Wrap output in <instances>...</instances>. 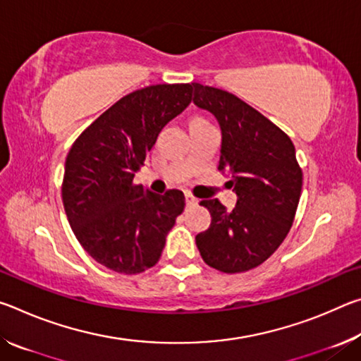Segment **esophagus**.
<instances>
[{
  "label": "esophagus",
  "mask_w": 361,
  "mask_h": 361,
  "mask_svg": "<svg viewBox=\"0 0 361 361\" xmlns=\"http://www.w3.org/2000/svg\"><path fill=\"white\" fill-rule=\"evenodd\" d=\"M185 197H186V207H194V205H197V202H199V200L195 199L192 194H189V192L185 194Z\"/></svg>",
  "instance_id": "34e87169"
}]
</instances>
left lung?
I'll return each instance as SVG.
<instances>
[{
	"instance_id": "obj_1",
	"label": "left lung",
	"mask_w": 361,
	"mask_h": 361,
	"mask_svg": "<svg viewBox=\"0 0 361 361\" xmlns=\"http://www.w3.org/2000/svg\"><path fill=\"white\" fill-rule=\"evenodd\" d=\"M194 105L216 119L221 130L218 170L231 176L237 202L228 210L216 199L200 205L210 228L195 235L207 264L226 274L264 262L288 234L301 197L302 172L288 135L226 90L192 82Z\"/></svg>"
}]
</instances>
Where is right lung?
Returning a JSON list of instances; mask_svg holds the SVG:
<instances>
[{
  "instance_id": "obj_1",
  "label": "right lung",
  "mask_w": 361,
  "mask_h": 361,
  "mask_svg": "<svg viewBox=\"0 0 361 361\" xmlns=\"http://www.w3.org/2000/svg\"><path fill=\"white\" fill-rule=\"evenodd\" d=\"M191 84H157L122 97L71 146L65 162V213L82 248L102 266L140 274L156 264L185 194L133 185L146 154L191 103Z\"/></svg>"
}]
</instances>
